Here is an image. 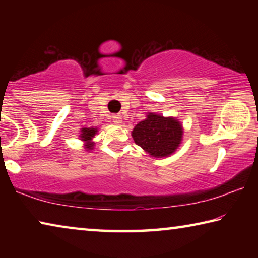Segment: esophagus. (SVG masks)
<instances>
[{"label":"esophagus","instance_id":"esophagus-1","mask_svg":"<svg viewBox=\"0 0 258 258\" xmlns=\"http://www.w3.org/2000/svg\"><path fill=\"white\" fill-rule=\"evenodd\" d=\"M112 120L115 124H121V117L120 115H115L112 116Z\"/></svg>","mask_w":258,"mask_h":258}]
</instances>
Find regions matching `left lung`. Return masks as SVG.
<instances>
[{
    "instance_id": "left-lung-1",
    "label": "left lung",
    "mask_w": 258,
    "mask_h": 258,
    "mask_svg": "<svg viewBox=\"0 0 258 258\" xmlns=\"http://www.w3.org/2000/svg\"><path fill=\"white\" fill-rule=\"evenodd\" d=\"M134 142L156 158L168 157L181 145L183 128L174 117L148 113L147 118L135 125L132 131Z\"/></svg>"
}]
</instances>
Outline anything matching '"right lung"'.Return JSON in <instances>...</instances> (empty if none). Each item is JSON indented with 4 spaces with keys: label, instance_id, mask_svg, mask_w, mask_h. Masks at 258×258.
Returning a JSON list of instances; mask_svg holds the SVG:
<instances>
[{
    "label": "right lung",
    "instance_id": "1",
    "mask_svg": "<svg viewBox=\"0 0 258 258\" xmlns=\"http://www.w3.org/2000/svg\"><path fill=\"white\" fill-rule=\"evenodd\" d=\"M97 132H98V128L97 127H84V128H82L81 130V134H80V137H81V140L82 141H84L85 142V149H87V150H92L93 149V146H94V143L92 142V139L94 138V135L97 134Z\"/></svg>",
    "mask_w": 258,
    "mask_h": 258
}]
</instances>
